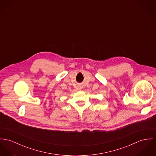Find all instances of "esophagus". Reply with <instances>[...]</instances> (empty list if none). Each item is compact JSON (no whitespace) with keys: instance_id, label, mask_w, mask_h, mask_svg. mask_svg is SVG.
<instances>
[{"instance_id":"obj_1","label":"esophagus","mask_w":156,"mask_h":156,"mask_svg":"<svg viewBox=\"0 0 156 156\" xmlns=\"http://www.w3.org/2000/svg\"><path fill=\"white\" fill-rule=\"evenodd\" d=\"M78 88H79V90H81V89H82V87H81V86H80V87H78Z\"/></svg>"}]
</instances>
